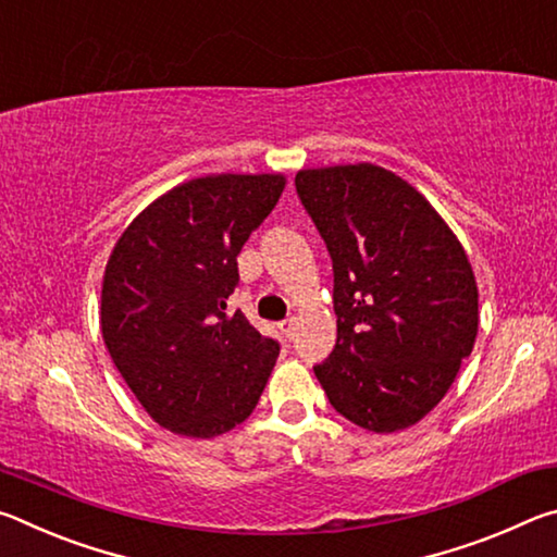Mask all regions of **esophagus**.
I'll return each instance as SVG.
<instances>
[{
	"label": "esophagus",
	"mask_w": 557,
	"mask_h": 557,
	"mask_svg": "<svg viewBox=\"0 0 557 557\" xmlns=\"http://www.w3.org/2000/svg\"><path fill=\"white\" fill-rule=\"evenodd\" d=\"M295 322H297V317L282 319V322L277 324V329L282 332V336H285V338H292V336H295Z\"/></svg>",
	"instance_id": "34e87169"
}]
</instances>
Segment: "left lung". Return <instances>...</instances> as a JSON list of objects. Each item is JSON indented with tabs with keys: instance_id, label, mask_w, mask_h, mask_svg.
Masks as SVG:
<instances>
[{
	"instance_id": "obj_1",
	"label": "left lung",
	"mask_w": 557,
	"mask_h": 557,
	"mask_svg": "<svg viewBox=\"0 0 557 557\" xmlns=\"http://www.w3.org/2000/svg\"><path fill=\"white\" fill-rule=\"evenodd\" d=\"M295 186L334 268L336 346L314 375L354 425L410 428L474 348L467 252L425 196L383 166L301 169Z\"/></svg>"
}]
</instances>
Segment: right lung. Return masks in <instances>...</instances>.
<instances>
[{"mask_svg":"<svg viewBox=\"0 0 557 557\" xmlns=\"http://www.w3.org/2000/svg\"><path fill=\"white\" fill-rule=\"evenodd\" d=\"M282 188L280 174L191 178L147 206L108 260L102 338L149 418L176 435H223L265 391L280 344L228 297L243 245Z\"/></svg>","mask_w":557,"mask_h":557,"instance_id":"1","label":"right lung"}]
</instances>
